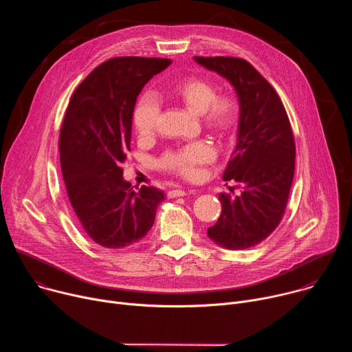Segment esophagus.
Listing matches in <instances>:
<instances>
[{"instance_id": "1", "label": "esophagus", "mask_w": 352, "mask_h": 352, "mask_svg": "<svg viewBox=\"0 0 352 352\" xmlns=\"http://www.w3.org/2000/svg\"><path fill=\"white\" fill-rule=\"evenodd\" d=\"M184 195H186V193H185V190H182V189H170V190L167 192V197H168V199L178 197V196H184Z\"/></svg>"}]
</instances>
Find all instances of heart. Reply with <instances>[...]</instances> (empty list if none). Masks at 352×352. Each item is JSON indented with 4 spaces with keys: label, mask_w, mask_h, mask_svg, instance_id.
Wrapping results in <instances>:
<instances>
[{
    "label": "heart",
    "mask_w": 352,
    "mask_h": 352,
    "mask_svg": "<svg viewBox=\"0 0 352 352\" xmlns=\"http://www.w3.org/2000/svg\"><path fill=\"white\" fill-rule=\"evenodd\" d=\"M220 91L216 80L206 76H190L174 86L173 94L188 109L199 114L202 125L219 135H231L241 120V103L235 94ZM160 104L150 96H142L133 109L132 124L140 139L153 138L159 129ZM216 159V150L208 140H196L175 150H168L157 162L159 167L184 179H196L200 167Z\"/></svg>",
    "instance_id": "obj_1"
}]
</instances>
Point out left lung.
I'll return each instance as SVG.
<instances>
[{
    "mask_svg": "<svg viewBox=\"0 0 352 352\" xmlns=\"http://www.w3.org/2000/svg\"><path fill=\"white\" fill-rule=\"evenodd\" d=\"M227 78L241 103L238 143L224 171L241 193H220L221 214L208 235L231 250L266 239L283 220L295 170V140L289 118L274 87L243 58L195 57Z\"/></svg>",
    "mask_w": 352,
    "mask_h": 352,
    "instance_id": "1",
    "label": "left lung"
}]
</instances>
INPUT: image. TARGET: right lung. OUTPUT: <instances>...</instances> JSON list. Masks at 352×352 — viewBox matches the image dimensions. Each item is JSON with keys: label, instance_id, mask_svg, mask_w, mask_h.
I'll return each instance as SVG.
<instances>
[{"label": "right lung", "instance_id": "obj_1", "mask_svg": "<svg viewBox=\"0 0 352 352\" xmlns=\"http://www.w3.org/2000/svg\"><path fill=\"white\" fill-rule=\"evenodd\" d=\"M168 58L116 57L96 67L75 89L60 131L58 152L71 206L96 243L131 248L152 228L160 189L135 192L122 178L131 152L132 114L143 86Z\"/></svg>", "mask_w": 352, "mask_h": 352}]
</instances>
